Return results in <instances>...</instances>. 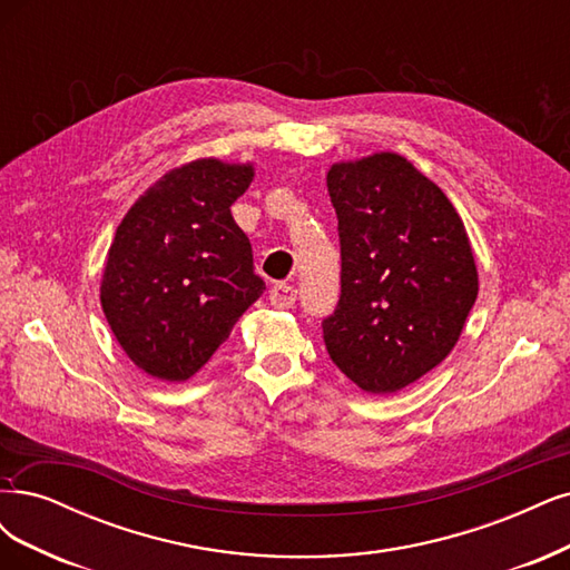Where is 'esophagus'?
Wrapping results in <instances>:
<instances>
[{"label":"esophagus","instance_id":"obj_1","mask_svg":"<svg viewBox=\"0 0 570 570\" xmlns=\"http://www.w3.org/2000/svg\"><path fill=\"white\" fill-rule=\"evenodd\" d=\"M268 299L276 308H292L294 302H297V287H292L287 283L273 285L268 292Z\"/></svg>","mask_w":570,"mask_h":570}]
</instances>
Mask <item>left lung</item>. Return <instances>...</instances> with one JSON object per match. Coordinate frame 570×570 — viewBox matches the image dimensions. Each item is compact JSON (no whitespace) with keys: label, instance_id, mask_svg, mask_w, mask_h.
I'll return each mask as SVG.
<instances>
[{"label":"left lung","instance_id":"8db88e82","mask_svg":"<svg viewBox=\"0 0 570 570\" xmlns=\"http://www.w3.org/2000/svg\"><path fill=\"white\" fill-rule=\"evenodd\" d=\"M342 297L330 358L365 394H394L455 348L479 294L472 243L448 195L399 153L335 163Z\"/></svg>","mask_w":570,"mask_h":570}]
</instances>
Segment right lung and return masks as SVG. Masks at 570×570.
<instances>
[{
  "mask_svg": "<svg viewBox=\"0 0 570 570\" xmlns=\"http://www.w3.org/2000/svg\"><path fill=\"white\" fill-rule=\"evenodd\" d=\"M252 179V163L190 160L163 174L117 226L101 306L117 344L146 375L193 377L266 289L230 214Z\"/></svg>",
  "mask_w": 570,
  "mask_h": 570,
  "instance_id": "obj_1",
  "label": "right lung"
}]
</instances>
